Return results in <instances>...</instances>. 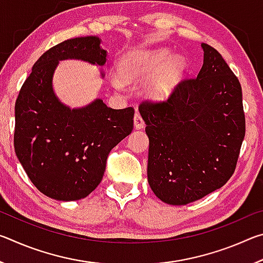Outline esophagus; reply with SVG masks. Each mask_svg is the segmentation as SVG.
I'll return each mask as SVG.
<instances>
[{
    "label": "esophagus",
    "mask_w": 263,
    "mask_h": 263,
    "mask_svg": "<svg viewBox=\"0 0 263 263\" xmlns=\"http://www.w3.org/2000/svg\"><path fill=\"white\" fill-rule=\"evenodd\" d=\"M133 121H135V127L138 128V130H140V128H142V127L145 126L144 119H142V117H141L139 112H136L135 119H133Z\"/></svg>",
    "instance_id": "obj_1"
}]
</instances>
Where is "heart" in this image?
I'll return each instance as SVG.
<instances>
[{
  "mask_svg": "<svg viewBox=\"0 0 263 263\" xmlns=\"http://www.w3.org/2000/svg\"><path fill=\"white\" fill-rule=\"evenodd\" d=\"M172 52L168 48L152 51H136L124 55L118 62V70L127 82H149V95L154 99H167L173 94L185 72V60L182 57L171 60ZM117 89L124 88V82L118 77L112 78Z\"/></svg>",
  "mask_w": 263,
  "mask_h": 263,
  "instance_id": "b5f03b06",
  "label": "heart"
}]
</instances>
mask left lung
Listing matches in <instances>:
<instances>
[{
    "mask_svg": "<svg viewBox=\"0 0 263 263\" xmlns=\"http://www.w3.org/2000/svg\"><path fill=\"white\" fill-rule=\"evenodd\" d=\"M204 62L166 101H144L149 139L147 177L162 202L185 205L221 188L233 175L245 138L242 91L220 53L202 44Z\"/></svg>",
    "mask_w": 263,
    "mask_h": 263,
    "instance_id": "8db88e82",
    "label": "left lung"
}]
</instances>
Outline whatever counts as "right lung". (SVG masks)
<instances>
[{"label":"right lung","instance_id":"1","mask_svg":"<svg viewBox=\"0 0 263 263\" xmlns=\"http://www.w3.org/2000/svg\"><path fill=\"white\" fill-rule=\"evenodd\" d=\"M66 59L103 66L106 51L100 38L89 35L58 44L35 61L16 100L14 146L41 193L78 201L101 183L110 151L133 130L135 109H111L100 99L80 109L62 104L52 78Z\"/></svg>","mask_w":263,"mask_h":263}]
</instances>
